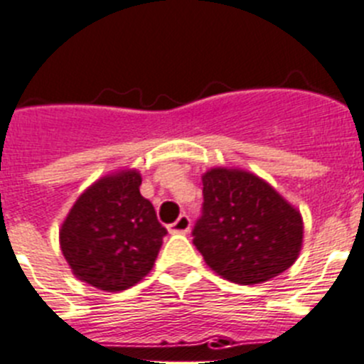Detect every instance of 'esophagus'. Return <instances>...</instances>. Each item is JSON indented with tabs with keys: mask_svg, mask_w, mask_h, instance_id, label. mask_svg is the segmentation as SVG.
Here are the masks:
<instances>
[{
	"mask_svg": "<svg viewBox=\"0 0 364 364\" xmlns=\"http://www.w3.org/2000/svg\"><path fill=\"white\" fill-rule=\"evenodd\" d=\"M189 228H191V220H189V216L180 215L178 218H176V222H173L171 225H169V232H173V235H186V232L189 231Z\"/></svg>",
	"mask_w": 364,
	"mask_h": 364,
	"instance_id": "esophagus-1",
	"label": "esophagus"
}]
</instances>
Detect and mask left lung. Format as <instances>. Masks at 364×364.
Instances as JSON below:
<instances>
[{"label": "left lung", "instance_id": "1", "mask_svg": "<svg viewBox=\"0 0 364 364\" xmlns=\"http://www.w3.org/2000/svg\"><path fill=\"white\" fill-rule=\"evenodd\" d=\"M204 204L193 243L209 269L240 285L269 282L298 258L303 220L271 184L243 169L202 176Z\"/></svg>", "mask_w": 364, "mask_h": 364}]
</instances>
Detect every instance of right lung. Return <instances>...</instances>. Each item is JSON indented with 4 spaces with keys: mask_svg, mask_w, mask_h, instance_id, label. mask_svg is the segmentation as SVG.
I'll return each instance as SVG.
<instances>
[{
    "mask_svg": "<svg viewBox=\"0 0 364 364\" xmlns=\"http://www.w3.org/2000/svg\"><path fill=\"white\" fill-rule=\"evenodd\" d=\"M136 169L112 173L90 186L70 209L59 243L81 282L106 292L126 291L153 269L166 228L141 195Z\"/></svg>",
    "mask_w": 364,
    "mask_h": 364,
    "instance_id": "obj_1",
    "label": "right lung"
}]
</instances>
